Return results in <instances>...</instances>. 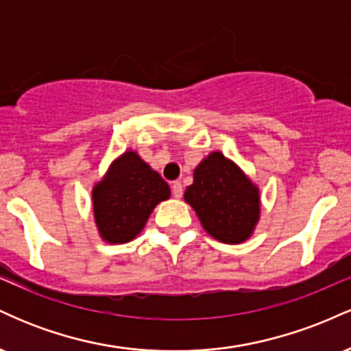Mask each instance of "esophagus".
<instances>
[{
  "label": "esophagus",
  "mask_w": 351,
  "mask_h": 351,
  "mask_svg": "<svg viewBox=\"0 0 351 351\" xmlns=\"http://www.w3.org/2000/svg\"><path fill=\"white\" fill-rule=\"evenodd\" d=\"M171 191H173V196H175V198H181V195H183V184H181L180 181H173Z\"/></svg>",
  "instance_id": "34e87169"
}]
</instances>
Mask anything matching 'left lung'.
<instances>
[{
    "instance_id": "8db88e82",
    "label": "left lung",
    "mask_w": 351,
    "mask_h": 351,
    "mask_svg": "<svg viewBox=\"0 0 351 351\" xmlns=\"http://www.w3.org/2000/svg\"><path fill=\"white\" fill-rule=\"evenodd\" d=\"M184 201L195 209L204 231L219 243H244L259 223V188L221 152H211L193 170Z\"/></svg>"
}]
</instances>
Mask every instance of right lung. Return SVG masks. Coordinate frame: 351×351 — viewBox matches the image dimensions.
Wrapping results in <instances>:
<instances>
[{
    "instance_id": "add662e5",
    "label": "right lung",
    "mask_w": 351,
    "mask_h": 351,
    "mask_svg": "<svg viewBox=\"0 0 351 351\" xmlns=\"http://www.w3.org/2000/svg\"><path fill=\"white\" fill-rule=\"evenodd\" d=\"M170 195L167 181L138 153L123 152L92 188L99 236L108 244L130 243L143 231L156 204Z\"/></svg>"
}]
</instances>
